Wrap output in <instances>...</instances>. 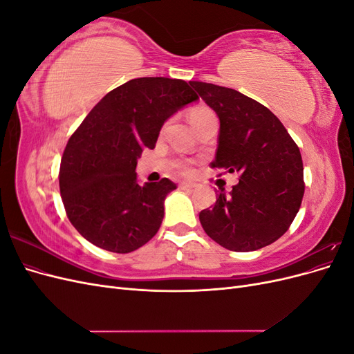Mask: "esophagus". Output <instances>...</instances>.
<instances>
[{
    "label": "esophagus",
    "instance_id": "esophagus-1",
    "mask_svg": "<svg viewBox=\"0 0 354 354\" xmlns=\"http://www.w3.org/2000/svg\"><path fill=\"white\" fill-rule=\"evenodd\" d=\"M196 186L194 185V183H181L180 185V189H185V190H192V189H195Z\"/></svg>",
    "mask_w": 354,
    "mask_h": 354
}]
</instances>
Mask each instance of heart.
Instances as JSON below:
<instances>
[{
  "label": "heart",
  "mask_w": 354,
  "mask_h": 354,
  "mask_svg": "<svg viewBox=\"0 0 354 354\" xmlns=\"http://www.w3.org/2000/svg\"><path fill=\"white\" fill-rule=\"evenodd\" d=\"M214 115L208 108H205V106H196V108H194L190 111V122L192 124H198L201 120H203V118L207 116H211ZM181 171H183L185 174H189L190 173V168L189 167H183L181 168Z\"/></svg>",
  "instance_id": "1"
}]
</instances>
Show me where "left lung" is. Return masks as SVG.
I'll return each mask as SVG.
<instances>
[{"label": "left lung", "mask_w": 354, "mask_h": 354, "mask_svg": "<svg viewBox=\"0 0 354 354\" xmlns=\"http://www.w3.org/2000/svg\"><path fill=\"white\" fill-rule=\"evenodd\" d=\"M220 120L214 168L239 173L229 195L221 189L216 205L199 212L208 236L230 251H257L289 229L304 195L303 159L283 124L245 94L190 81Z\"/></svg>", "instance_id": "left-lung-1"}]
</instances>
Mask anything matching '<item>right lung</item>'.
I'll use <instances>...</instances> for the list:
<instances>
[{
  "label": "right lung",
  "mask_w": 354,
  "mask_h": 354,
  "mask_svg": "<svg viewBox=\"0 0 354 354\" xmlns=\"http://www.w3.org/2000/svg\"><path fill=\"white\" fill-rule=\"evenodd\" d=\"M198 99L183 80L136 78L85 116L63 152L59 186L69 221L88 242L127 254L155 236L177 186L168 178L138 185L137 159L169 116Z\"/></svg>",
  "instance_id": "right-lung-1"
}]
</instances>
